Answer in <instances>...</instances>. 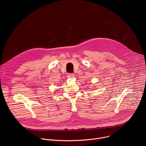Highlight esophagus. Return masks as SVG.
<instances>
[{
  "mask_svg": "<svg viewBox=\"0 0 146 146\" xmlns=\"http://www.w3.org/2000/svg\"><path fill=\"white\" fill-rule=\"evenodd\" d=\"M74 77V74H72V73H69L68 75H67V77L68 78H73Z\"/></svg>",
  "mask_w": 146,
  "mask_h": 146,
  "instance_id": "esophagus-1",
  "label": "esophagus"
}]
</instances>
